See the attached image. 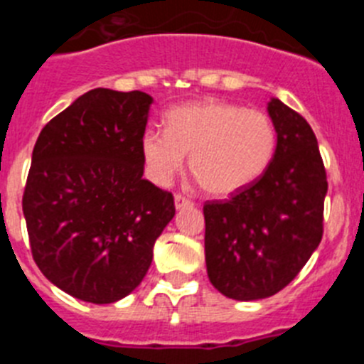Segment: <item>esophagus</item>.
Listing matches in <instances>:
<instances>
[{
  "label": "esophagus",
  "instance_id": "esophagus-1",
  "mask_svg": "<svg viewBox=\"0 0 364 364\" xmlns=\"http://www.w3.org/2000/svg\"><path fill=\"white\" fill-rule=\"evenodd\" d=\"M175 205H176V210H182V208L193 205V200H191V198L184 197V195H180V193H176V195H175Z\"/></svg>",
  "mask_w": 364,
  "mask_h": 364
}]
</instances>
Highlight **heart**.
Returning <instances> with one entry per match:
<instances>
[{
    "label": "heart",
    "mask_w": 364,
    "mask_h": 364,
    "mask_svg": "<svg viewBox=\"0 0 364 364\" xmlns=\"http://www.w3.org/2000/svg\"><path fill=\"white\" fill-rule=\"evenodd\" d=\"M279 133L268 112L205 100L173 107L166 131L147 129L142 156L156 184H169L184 167L213 197H230L255 184L277 153Z\"/></svg>",
    "instance_id": "heart-1"
}]
</instances>
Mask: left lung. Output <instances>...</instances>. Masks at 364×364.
Listing matches in <instances>:
<instances>
[{"label": "left lung", "instance_id": "left-lung-1", "mask_svg": "<svg viewBox=\"0 0 364 364\" xmlns=\"http://www.w3.org/2000/svg\"><path fill=\"white\" fill-rule=\"evenodd\" d=\"M277 153L255 184L204 204L205 266L230 299L257 301L290 284L323 239L326 169L310 124L273 98Z\"/></svg>", "mask_w": 364, "mask_h": 364}]
</instances>
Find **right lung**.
Masks as SVG:
<instances>
[{
    "instance_id": "1",
    "label": "right lung",
    "mask_w": 364,
    "mask_h": 364,
    "mask_svg": "<svg viewBox=\"0 0 364 364\" xmlns=\"http://www.w3.org/2000/svg\"><path fill=\"white\" fill-rule=\"evenodd\" d=\"M153 98L92 89L41 129L23 191L32 259L60 290L95 304L129 295L175 217L169 191L142 178Z\"/></svg>"
}]
</instances>
